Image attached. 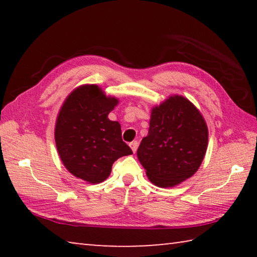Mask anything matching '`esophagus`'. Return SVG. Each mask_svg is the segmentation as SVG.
<instances>
[{
    "mask_svg": "<svg viewBox=\"0 0 257 257\" xmlns=\"http://www.w3.org/2000/svg\"><path fill=\"white\" fill-rule=\"evenodd\" d=\"M130 147H132V150H133L134 153H136V151L138 149V142L135 141L133 143H130Z\"/></svg>",
    "mask_w": 257,
    "mask_h": 257,
    "instance_id": "esophagus-1",
    "label": "esophagus"
}]
</instances>
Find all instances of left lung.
<instances>
[{"mask_svg":"<svg viewBox=\"0 0 257 257\" xmlns=\"http://www.w3.org/2000/svg\"><path fill=\"white\" fill-rule=\"evenodd\" d=\"M207 143L202 113L188 98L176 94L152 107L149 135L143 138L137 158L152 184L170 188L196 173Z\"/></svg>","mask_w":257,"mask_h":257,"instance_id":"1","label":"left lung"}]
</instances>
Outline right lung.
Masks as SVG:
<instances>
[{"label": "right lung", "instance_id": "1", "mask_svg": "<svg viewBox=\"0 0 257 257\" xmlns=\"http://www.w3.org/2000/svg\"><path fill=\"white\" fill-rule=\"evenodd\" d=\"M119 99L95 84L77 87L68 95L56 116V150L67 170L88 184L110 176L112 164L133 151L121 138V125L108 119Z\"/></svg>", "mask_w": 257, "mask_h": 257}]
</instances>
